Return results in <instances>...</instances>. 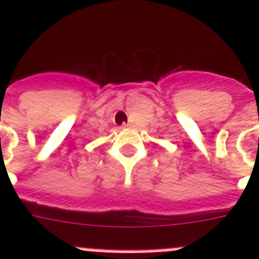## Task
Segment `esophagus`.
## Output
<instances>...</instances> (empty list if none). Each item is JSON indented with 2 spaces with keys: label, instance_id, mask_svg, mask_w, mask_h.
<instances>
[{
  "label": "esophagus",
  "instance_id": "obj_1",
  "mask_svg": "<svg viewBox=\"0 0 259 259\" xmlns=\"http://www.w3.org/2000/svg\"><path fill=\"white\" fill-rule=\"evenodd\" d=\"M130 126V124H124L122 125V127H129Z\"/></svg>",
  "mask_w": 259,
  "mask_h": 259
}]
</instances>
